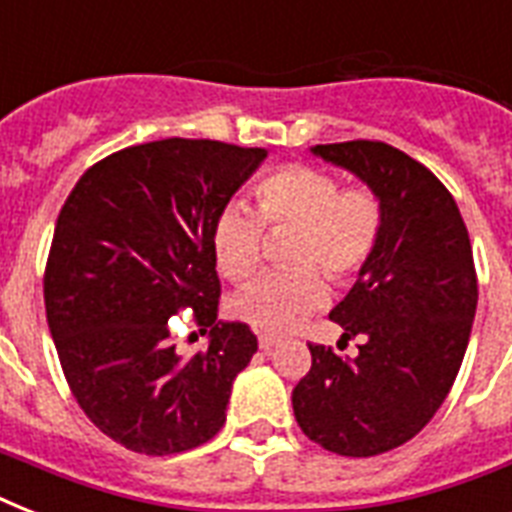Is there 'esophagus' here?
<instances>
[{
    "instance_id": "obj_1",
    "label": "esophagus",
    "mask_w": 512,
    "mask_h": 512,
    "mask_svg": "<svg viewBox=\"0 0 512 512\" xmlns=\"http://www.w3.org/2000/svg\"><path fill=\"white\" fill-rule=\"evenodd\" d=\"M257 345H260V350H271L273 345H279V337L271 335V332H260L257 335Z\"/></svg>"
}]
</instances>
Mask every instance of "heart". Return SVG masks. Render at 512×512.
Listing matches in <instances>:
<instances>
[{"instance_id": "b5f03b06", "label": "heart", "mask_w": 512, "mask_h": 512, "mask_svg": "<svg viewBox=\"0 0 512 512\" xmlns=\"http://www.w3.org/2000/svg\"><path fill=\"white\" fill-rule=\"evenodd\" d=\"M257 215L241 204L220 209L212 223V255L228 281H244L263 263L265 228H297L289 249L295 271L263 273L231 300V313L263 332L295 329L327 303V279L350 287L372 265L382 239L380 196L369 185L340 188L332 172L284 164L252 188Z\"/></svg>"}]
</instances>
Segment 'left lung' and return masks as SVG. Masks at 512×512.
Returning a JSON list of instances; mask_svg holds the SVG:
<instances>
[{"instance_id":"8db88e82","label":"left lung","mask_w":512,"mask_h":512,"mask_svg":"<svg viewBox=\"0 0 512 512\" xmlns=\"http://www.w3.org/2000/svg\"><path fill=\"white\" fill-rule=\"evenodd\" d=\"M356 172L382 201L372 265L329 313L348 358L311 342V369L292 390L295 420L313 444L342 457H374L406 444L444 404L468 348L478 279L457 201L433 172L380 140L313 146Z\"/></svg>"}]
</instances>
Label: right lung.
Listing matches in <instances>:
<instances>
[{"label": "right lung", "instance_id": "right-lung-1", "mask_svg": "<svg viewBox=\"0 0 512 512\" xmlns=\"http://www.w3.org/2000/svg\"><path fill=\"white\" fill-rule=\"evenodd\" d=\"M263 159L265 148L220 140H154L92 164L60 209L47 324L76 404L130 452H188L223 428L257 337L217 321L212 223ZM185 310L210 332L191 357L169 329Z\"/></svg>", "mask_w": 512, "mask_h": 512}]
</instances>
